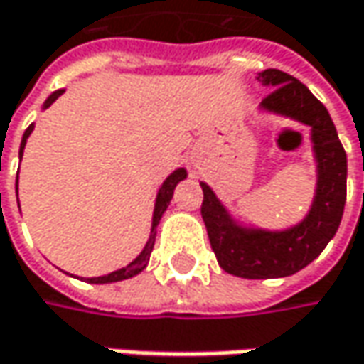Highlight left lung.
<instances>
[{
    "instance_id": "1",
    "label": "left lung",
    "mask_w": 364,
    "mask_h": 364,
    "mask_svg": "<svg viewBox=\"0 0 364 364\" xmlns=\"http://www.w3.org/2000/svg\"><path fill=\"white\" fill-rule=\"evenodd\" d=\"M259 79L275 87L262 100L264 109L311 128L318 187L304 222L289 230L269 232L238 226L212 189L201 183V218L215 259L226 273L245 279L289 277L308 267L336 234L346 201V152L328 109L304 83L287 73L267 69Z\"/></svg>"
}]
</instances>
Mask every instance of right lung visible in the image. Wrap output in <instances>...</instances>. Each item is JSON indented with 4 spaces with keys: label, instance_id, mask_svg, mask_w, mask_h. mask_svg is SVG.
Here are the masks:
<instances>
[{
    "label": "right lung",
    "instance_id": "add662e5",
    "mask_svg": "<svg viewBox=\"0 0 364 364\" xmlns=\"http://www.w3.org/2000/svg\"><path fill=\"white\" fill-rule=\"evenodd\" d=\"M65 91L63 89H58L55 91L46 102H44V109L48 107V105H53V103L63 95ZM32 130H34V124H30L28 128H26L24 136H22V144H20V161H22V154H24V146H26V140H28V136L32 134ZM187 177V171L185 168H177V171H173L168 177H166V181L161 185V189H159V196H156V203H154V213H152V228H151V236H149V242L146 246L142 248V252L136 257L134 261L130 262V264H126L124 269H118V271H114V273H109V275H103V277H91L87 279L89 283H116V281H124V279H130V277L138 275L140 271H144V267L149 264V259H151V252H152V246H154V238H156V226H159V222H161V218H163V213L168 208V203H171V198H173V191H175V187H177V183L183 181ZM16 193H18V179H16Z\"/></svg>",
    "mask_w": 364,
    "mask_h": 364
}]
</instances>
